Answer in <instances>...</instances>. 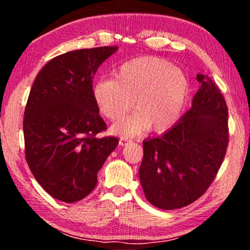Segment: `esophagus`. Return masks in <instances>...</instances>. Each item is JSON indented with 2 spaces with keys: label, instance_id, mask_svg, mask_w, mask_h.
Wrapping results in <instances>:
<instances>
[{
  "label": "esophagus",
  "instance_id": "obj_1",
  "mask_svg": "<svg viewBox=\"0 0 250 250\" xmlns=\"http://www.w3.org/2000/svg\"><path fill=\"white\" fill-rule=\"evenodd\" d=\"M130 141H131V140H128V139H126V138H121L120 141H119V145H120V146H125L126 143L130 142Z\"/></svg>",
  "mask_w": 250,
  "mask_h": 250
}]
</instances>
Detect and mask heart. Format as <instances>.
Returning a JSON list of instances; mask_svg holds the SVG:
<instances>
[{"label":"heart","instance_id":"b5f03b06","mask_svg":"<svg viewBox=\"0 0 250 250\" xmlns=\"http://www.w3.org/2000/svg\"><path fill=\"white\" fill-rule=\"evenodd\" d=\"M188 89L183 70L158 57H140L125 62L115 73V79L97 82L94 97L100 112L112 121L121 119L133 101L137 112L113 125L112 131L134 135L147 128H170L180 116Z\"/></svg>","mask_w":250,"mask_h":250}]
</instances>
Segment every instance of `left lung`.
I'll return each mask as SVG.
<instances>
[{
	"label": "left lung",
	"instance_id": "1",
	"mask_svg": "<svg viewBox=\"0 0 250 250\" xmlns=\"http://www.w3.org/2000/svg\"><path fill=\"white\" fill-rule=\"evenodd\" d=\"M201 88L192 108L160 137L143 141L139 177L146 200L176 209L200 198L214 181L228 143V110L218 87L196 75Z\"/></svg>",
	"mask_w": 250,
	"mask_h": 250
}]
</instances>
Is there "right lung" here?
<instances>
[{"label":"right lung","instance_id":"obj_1","mask_svg":"<svg viewBox=\"0 0 250 250\" xmlns=\"http://www.w3.org/2000/svg\"><path fill=\"white\" fill-rule=\"evenodd\" d=\"M117 46L73 50L53 58L36 76L25 107V156L50 196L78 202L91 193L97 173L116 149L99 116L92 79Z\"/></svg>","mask_w":250,"mask_h":250}]
</instances>
